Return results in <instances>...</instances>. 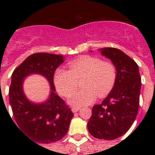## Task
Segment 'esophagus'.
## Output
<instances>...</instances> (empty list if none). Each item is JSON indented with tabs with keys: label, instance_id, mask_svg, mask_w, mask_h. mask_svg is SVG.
<instances>
[{
	"label": "esophagus",
	"instance_id": "obj_1",
	"mask_svg": "<svg viewBox=\"0 0 155 155\" xmlns=\"http://www.w3.org/2000/svg\"><path fill=\"white\" fill-rule=\"evenodd\" d=\"M80 109V108H79V107H73V108H71V111H72L73 113H76V112H78Z\"/></svg>",
	"mask_w": 155,
	"mask_h": 155
}]
</instances>
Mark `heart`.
<instances>
[{
    "mask_svg": "<svg viewBox=\"0 0 155 155\" xmlns=\"http://www.w3.org/2000/svg\"><path fill=\"white\" fill-rule=\"evenodd\" d=\"M117 76L116 66L112 62L98 57L83 55L68 63V71L58 68L54 75L56 88L64 97H69L78 87V80L82 79L83 88L71 97L75 106L89 104L98 97H106L114 87Z\"/></svg>",
    "mask_w": 155,
    "mask_h": 155,
    "instance_id": "1",
    "label": "heart"
}]
</instances>
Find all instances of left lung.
I'll list each match as a JSON object with an SVG mask.
<instances>
[{
    "instance_id": "8db88e82",
    "label": "left lung",
    "mask_w": 155,
    "mask_h": 155,
    "mask_svg": "<svg viewBox=\"0 0 155 155\" xmlns=\"http://www.w3.org/2000/svg\"><path fill=\"white\" fill-rule=\"evenodd\" d=\"M117 68L114 87L101 104L93 106L87 129L96 138L113 140L130 130L139 108L141 76L133 58L113 47L101 49Z\"/></svg>"
}]
</instances>
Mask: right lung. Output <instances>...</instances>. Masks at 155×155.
<instances>
[{
  "mask_svg": "<svg viewBox=\"0 0 155 155\" xmlns=\"http://www.w3.org/2000/svg\"><path fill=\"white\" fill-rule=\"evenodd\" d=\"M63 63V55L35 53L25 58L12 74L8 95L14 124L30 139L38 143H51L62 139L74 116L65 101L54 92V71ZM31 74L43 75L49 81L52 92L43 103L30 102L23 92V80Z\"/></svg>",
  "mask_w": 155,
  "mask_h": 155,
  "instance_id": "1",
  "label": "right lung"
}]
</instances>
